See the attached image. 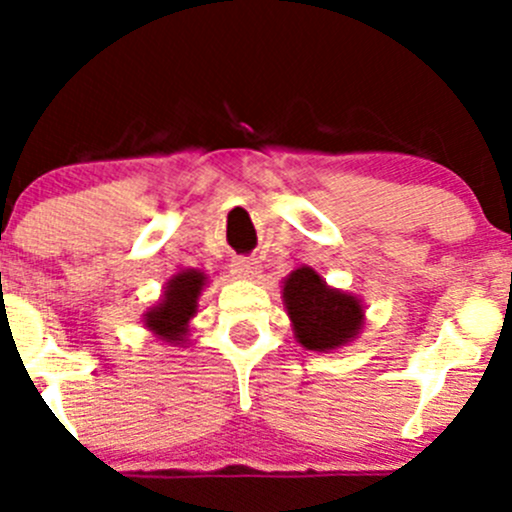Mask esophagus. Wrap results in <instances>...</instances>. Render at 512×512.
Instances as JSON below:
<instances>
[{
	"mask_svg": "<svg viewBox=\"0 0 512 512\" xmlns=\"http://www.w3.org/2000/svg\"><path fill=\"white\" fill-rule=\"evenodd\" d=\"M230 272L240 280H255L257 272H260V262L255 257H235L230 262Z\"/></svg>",
	"mask_w": 512,
	"mask_h": 512,
	"instance_id": "esophagus-1",
	"label": "esophagus"
}]
</instances>
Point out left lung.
<instances>
[{
  "instance_id": "left-lung-1",
  "label": "left lung",
  "mask_w": 512,
  "mask_h": 512,
  "mask_svg": "<svg viewBox=\"0 0 512 512\" xmlns=\"http://www.w3.org/2000/svg\"><path fill=\"white\" fill-rule=\"evenodd\" d=\"M285 304L297 342L314 352L347 344L356 337L364 317L359 299L339 289H329L309 267H299L287 277Z\"/></svg>"
}]
</instances>
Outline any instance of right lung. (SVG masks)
Instances as JSON below:
<instances>
[{
  "label": "right lung",
  "instance_id": "obj_1",
  "mask_svg": "<svg viewBox=\"0 0 512 512\" xmlns=\"http://www.w3.org/2000/svg\"><path fill=\"white\" fill-rule=\"evenodd\" d=\"M205 285V275L198 270H185L168 282L158 307L146 314V324L151 332L163 337L165 342H183L188 332V322L198 309V294Z\"/></svg>",
  "mask_w": 512,
  "mask_h": 512
}]
</instances>
